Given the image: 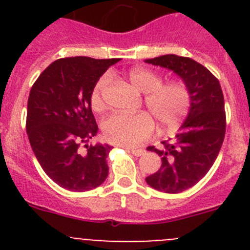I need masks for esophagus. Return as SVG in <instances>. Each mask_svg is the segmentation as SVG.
Returning <instances> with one entry per match:
<instances>
[{
  "label": "esophagus",
  "mask_w": 250,
  "mask_h": 250,
  "mask_svg": "<svg viewBox=\"0 0 250 250\" xmlns=\"http://www.w3.org/2000/svg\"><path fill=\"white\" fill-rule=\"evenodd\" d=\"M126 149H129L130 151H131L132 155H135V156H141L145 154V150L143 149H135V147H126Z\"/></svg>",
  "instance_id": "1"
}]
</instances>
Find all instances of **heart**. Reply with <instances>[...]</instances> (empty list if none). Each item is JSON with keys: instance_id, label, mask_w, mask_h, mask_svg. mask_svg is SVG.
<instances>
[{"instance_id": "1", "label": "heart", "mask_w": 250, "mask_h": 250, "mask_svg": "<svg viewBox=\"0 0 250 250\" xmlns=\"http://www.w3.org/2000/svg\"><path fill=\"white\" fill-rule=\"evenodd\" d=\"M127 79L136 89L145 92V105L163 131H175L182 126L191 109V92L184 81L163 83L161 75L143 67L131 68ZM107 81V76H103L95 83L91 94L94 110L104 109L103 95ZM151 115L145 111L134 115L114 114L104 123V134L114 144L138 146L149 139L155 129Z\"/></svg>"}]
</instances>
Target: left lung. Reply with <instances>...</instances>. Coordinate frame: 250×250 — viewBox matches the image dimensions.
<instances>
[{
	"label": "left lung",
	"instance_id": "left-lung-1",
	"mask_svg": "<svg viewBox=\"0 0 250 250\" xmlns=\"http://www.w3.org/2000/svg\"><path fill=\"white\" fill-rule=\"evenodd\" d=\"M145 61L173 70L191 92V109L175 140L163 141L161 149L147 147L161 158L147 184L163 193H182L207 175L219 154L227 127L224 96L218 79L195 60L170 54Z\"/></svg>",
	"mask_w": 250,
	"mask_h": 250
}]
</instances>
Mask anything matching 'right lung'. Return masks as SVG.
<instances>
[{"instance_id":"1","label":"right lung","mask_w":250,"mask_h":250,"mask_svg":"<svg viewBox=\"0 0 250 250\" xmlns=\"http://www.w3.org/2000/svg\"><path fill=\"white\" fill-rule=\"evenodd\" d=\"M119 59H59L31 87L26 131L48 178L71 191L91 190L109 174L110 145H89L98 134L91 94L101 75Z\"/></svg>"}]
</instances>
